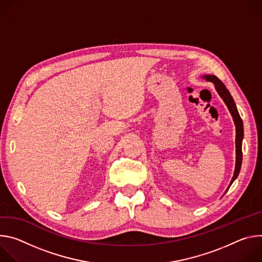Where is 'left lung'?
<instances>
[{
  "label": "left lung",
  "instance_id": "1",
  "mask_svg": "<svg viewBox=\"0 0 262 262\" xmlns=\"http://www.w3.org/2000/svg\"><path fill=\"white\" fill-rule=\"evenodd\" d=\"M203 78H205L207 81H211L212 83H214L215 89L219 93V95L221 96V98L224 100V102L226 103L230 113L233 116V120L236 126V139H235V143H236V164H235V170H234V176L231 180V183L229 185V187L231 186V184L233 183V181L237 178L241 167H242V161H243V151H242V142H243V138H244V125H243V120L241 119V115L237 111V108L235 106V103L233 101V98L231 97L229 91L226 89L225 84L216 77L213 75H207L204 76Z\"/></svg>",
  "mask_w": 262,
  "mask_h": 262
}]
</instances>
